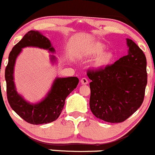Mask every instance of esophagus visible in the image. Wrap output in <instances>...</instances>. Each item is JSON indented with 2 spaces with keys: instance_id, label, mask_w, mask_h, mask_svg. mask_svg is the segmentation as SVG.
I'll return each instance as SVG.
<instances>
[{
  "instance_id": "34e87169",
  "label": "esophagus",
  "mask_w": 155,
  "mask_h": 155,
  "mask_svg": "<svg viewBox=\"0 0 155 155\" xmlns=\"http://www.w3.org/2000/svg\"><path fill=\"white\" fill-rule=\"evenodd\" d=\"M81 84H83V85H87V84L89 83V81H88V80H87V78H83L81 80Z\"/></svg>"
}]
</instances>
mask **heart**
I'll use <instances>...</instances> for the list:
<instances>
[{"label":"heart","instance_id":"b5f03b06","mask_svg":"<svg viewBox=\"0 0 155 155\" xmlns=\"http://www.w3.org/2000/svg\"><path fill=\"white\" fill-rule=\"evenodd\" d=\"M106 49V47L102 43H96L89 48V54L92 57H98L94 60L93 65L95 68H105L111 64L113 62L114 56L112 52L107 51L104 52Z\"/></svg>","mask_w":155,"mask_h":155}]
</instances>
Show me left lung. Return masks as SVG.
<instances>
[{
  "label": "left lung",
  "mask_w": 155,
  "mask_h": 155,
  "mask_svg": "<svg viewBox=\"0 0 155 155\" xmlns=\"http://www.w3.org/2000/svg\"><path fill=\"white\" fill-rule=\"evenodd\" d=\"M128 54L114 64L89 70V107L94 116L110 123L126 120L143 104L147 84L146 57L131 39Z\"/></svg>",
  "instance_id": "obj_1"
}]
</instances>
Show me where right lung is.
I'll list each match as a JSON object with an SVG mask.
<instances>
[{
  "instance_id": "1",
  "label": "right lung",
  "mask_w": 155,
  "mask_h": 155,
  "mask_svg": "<svg viewBox=\"0 0 155 155\" xmlns=\"http://www.w3.org/2000/svg\"><path fill=\"white\" fill-rule=\"evenodd\" d=\"M25 47H37L48 50L51 53L55 51L50 40L39 31L35 30L28 32L21 40L12 48L5 69L8 102L12 109L28 123L32 125L50 123L59 117L64 107L66 98L77 87L79 79L77 77L56 78L51 90L42 101L30 104L25 101L17 92L13 81L15 60L22 48ZM51 60L55 61V57L51 56Z\"/></svg>"
}]
</instances>
